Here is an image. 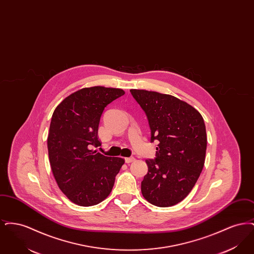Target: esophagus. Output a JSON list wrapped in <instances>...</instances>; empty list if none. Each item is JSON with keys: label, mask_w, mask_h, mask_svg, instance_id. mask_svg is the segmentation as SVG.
Segmentation results:
<instances>
[{"label": "esophagus", "mask_w": 254, "mask_h": 254, "mask_svg": "<svg viewBox=\"0 0 254 254\" xmlns=\"http://www.w3.org/2000/svg\"><path fill=\"white\" fill-rule=\"evenodd\" d=\"M134 160H135V158L134 157L125 158V161H126V163H127V164H130V163H132Z\"/></svg>", "instance_id": "esophagus-1"}]
</instances>
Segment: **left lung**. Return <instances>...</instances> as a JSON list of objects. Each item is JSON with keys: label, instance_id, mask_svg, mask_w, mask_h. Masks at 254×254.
<instances>
[{"label": "left lung", "instance_id": "1", "mask_svg": "<svg viewBox=\"0 0 254 254\" xmlns=\"http://www.w3.org/2000/svg\"><path fill=\"white\" fill-rule=\"evenodd\" d=\"M145 111L156 157L146 159L142 194L152 205L167 207L184 200L193 189L205 164L206 132L202 115L176 97L131 89Z\"/></svg>", "mask_w": 254, "mask_h": 254}]
</instances>
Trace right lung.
Segmentation results:
<instances>
[{"instance_id":"add662e5","label":"right lung","mask_w":254,"mask_h":254,"mask_svg":"<svg viewBox=\"0 0 254 254\" xmlns=\"http://www.w3.org/2000/svg\"><path fill=\"white\" fill-rule=\"evenodd\" d=\"M124 94L119 88L85 87L66 97L53 112L48 137L50 167L63 193L76 205L104 201L125 163L90 149L101 145L97 134L106 107Z\"/></svg>"}]
</instances>
